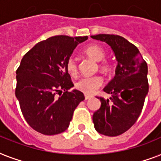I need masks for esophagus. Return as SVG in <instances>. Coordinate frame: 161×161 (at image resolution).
Segmentation results:
<instances>
[{"instance_id":"esophagus-1","label":"esophagus","mask_w":161,"mask_h":161,"mask_svg":"<svg viewBox=\"0 0 161 161\" xmlns=\"http://www.w3.org/2000/svg\"><path fill=\"white\" fill-rule=\"evenodd\" d=\"M84 97H85V99H89V98H90L92 96L88 95V94H85V95H84Z\"/></svg>"}]
</instances>
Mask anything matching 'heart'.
<instances>
[{
	"label": "heart",
	"mask_w": 161,
	"mask_h": 161,
	"mask_svg": "<svg viewBox=\"0 0 161 161\" xmlns=\"http://www.w3.org/2000/svg\"><path fill=\"white\" fill-rule=\"evenodd\" d=\"M84 53L91 59L98 62L97 67L98 70L105 74H108L112 71V64L108 61L103 59L105 58V51L101 46L97 44L90 45L84 50ZM66 68L70 75L76 76L78 74V65L74 58H68L66 62ZM102 83L103 78L100 76L93 75L81 78L75 83V88L77 90L85 94H91L96 89H98L102 85Z\"/></svg>",
	"instance_id": "b5f03b06"
}]
</instances>
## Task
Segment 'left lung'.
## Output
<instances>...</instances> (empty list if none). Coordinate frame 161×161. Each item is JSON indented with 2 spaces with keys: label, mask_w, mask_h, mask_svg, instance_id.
Instances as JSON below:
<instances>
[{
  "label": "left lung",
  "mask_w": 161,
  "mask_h": 161,
  "mask_svg": "<svg viewBox=\"0 0 161 161\" xmlns=\"http://www.w3.org/2000/svg\"><path fill=\"white\" fill-rule=\"evenodd\" d=\"M91 37L108 44L118 62L114 78L103 88L111 94L112 103L98 97L101 107L93 114V122L98 133L117 136L132 127L142 111L149 91L147 63L139 49L123 36L98 34Z\"/></svg>",
  "instance_id": "1"
}]
</instances>
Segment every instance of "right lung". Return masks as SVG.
I'll use <instances>...</instances> for the list:
<instances>
[{
    "mask_svg": "<svg viewBox=\"0 0 161 161\" xmlns=\"http://www.w3.org/2000/svg\"><path fill=\"white\" fill-rule=\"evenodd\" d=\"M87 39V36H52L23 56L16 69L15 93L24 119L34 130L46 135L65 131L75 108L84 100L80 91H68L73 83L66 62L78 44Z\"/></svg>",
    "mask_w": 161,
    "mask_h": 161,
    "instance_id": "obj_1",
    "label": "right lung"
}]
</instances>
